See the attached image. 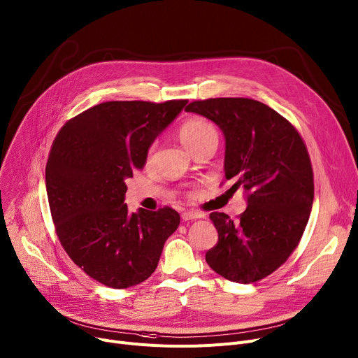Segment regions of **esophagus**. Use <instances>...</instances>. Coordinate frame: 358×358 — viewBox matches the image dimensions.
<instances>
[{
	"mask_svg": "<svg viewBox=\"0 0 358 358\" xmlns=\"http://www.w3.org/2000/svg\"><path fill=\"white\" fill-rule=\"evenodd\" d=\"M196 218H203V214L196 213V211H185L182 214L183 221H191V220H196Z\"/></svg>",
	"mask_w": 358,
	"mask_h": 358,
	"instance_id": "obj_1",
	"label": "esophagus"
}]
</instances>
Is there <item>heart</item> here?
<instances>
[{
	"label": "heart",
	"mask_w": 358,
	"mask_h": 358,
	"mask_svg": "<svg viewBox=\"0 0 358 358\" xmlns=\"http://www.w3.org/2000/svg\"><path fill=\"white\" fill-rule=\"evenodd\" d=\"M179 137L189 150L195 152L201 144L211 137H217L214 125L202 117H194L182 122L179 127ZM156 150V143H152L145 153V163H152Z\"/></svg>",
	"instance_id": "heart-1"
}]
</instances>
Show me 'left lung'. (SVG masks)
Listing matches in <instances>:
<instances>
[{
  "label": "left lung",
  "mask_w": 358,
  "mask_h": 358,
  "mask_svg": "<svg viewBox=\"0 0 358 358\" xmlns=\"http://www.w3.org/2000/svg\"><path fill=\"white\" fill-rule=\"evenodd\" d=\"M185 111L214 121L225 136V180L243 187L237 220L211 213L218 243L205 260L220 276L253 283L278 270L298 247L313 202L310 157L299 131L268 105L250 98L194 101Z\"/></svg>",
  "instance_id": "left-lung-1"
}]
</instances>
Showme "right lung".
I'll use <instances>...</instances> for the list:
<instances>
[{
  "mask_svg": "<svg viewBox=\"0 0 358 358\" xmlns=\"http://www.w3.org/2000/svg\"><path fill=\"white\" fill-rule=\"evenodd\" d=\"M186 102H102L71 118L52 144L46 189L57 238L105 286L127 289L149 279L179 227L173 208L130 214L124 195L125 180L143 169L149 145Z\"/></svg>",
  "mask_w": 358,
  "mask_h": 358,
  "instance_id": "1",
  "label": "right lung"
}]
</instances>
